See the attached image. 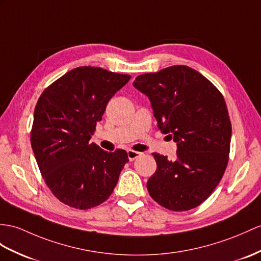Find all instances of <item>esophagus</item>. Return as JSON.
Here are the masks:
<instances>
[{
	"instance_id": "esophagus-1",
	"label": "esophagus",
	"mask_w": 261,
	"mask_h": 261,
	"mask_svg": "<svg viewBox=\"0 0 261 261\" xmlns=\"http://www.w3.org/2000/svg\"><path fill=\"white\" fill-rule=\"evenodd\" d=\"M143 152H139V151H136V150H133V149H128L127 150V155H128V160L130 162L135 161L136 158H138L139 156H142Z\"/></svg>"
}]
</instances>
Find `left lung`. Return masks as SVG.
Wrapping results in <instances>:
<instances>
[{"mask_svg":"<svg viewBox=\"0 0 261 261\" xmlns=\"http://www.w3.org/2000/svg\"><path fill=\"white\" fill-rule=\"evenodd\" d=\"M147 95L158 127L177 143V157L152 152L157 169L147 190L157 204L185 212L202 204L224 176L231 123L220 91L196 69L174 65L134 81Z\"/></svg>","mask_w":261,"mask_h":261,"instance_id":"left-lung-1","label":"left lung"}]
</instances>
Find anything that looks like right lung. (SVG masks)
<instances>
[{
    "instance_id": "obj_1",
    "label": "right lung",
    "mask_w": 261,
    "mask_h": 261,
    "mask_svg": "<svg viewBox=\"0 0 261 261\" xmlns=\"http://www.w3.org/2000/svg\"><path fill=\"white\" fill-rule=\"evenodd\" d=\"M129 80L101 67L80 66L53 82L37 100L32 149L44 181L63 204L90 209L115 188L127 152H107L90 141L109 100Z\"/></svg>"
}]
</instances>
